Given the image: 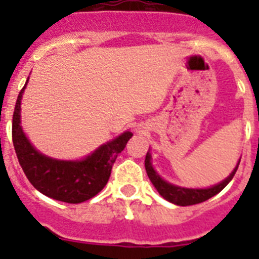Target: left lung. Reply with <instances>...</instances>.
<instances>
[{
	"label": "left lung",
	"mask_w": 259,
	"mask_h": 259,
	"mask_svg": "<svg viewBox=\"0 0 259 259\" xmlns=\"http://www.w3.org/2000/svg\"><path fill=\"white\" fill-rule=\"evenodd\" d=\"M240 159L237 162L236 167L233 168L232 172L230 174L228 178L221 182L219 184H215L210 188H184V187H179V185L171 184V183L166 182L164 179H162L161 176L158 175L157 171L153 168L152 164V154L149 152L146 153L145 157V170L148 176H149L150 182L153 183V185L155 187V189L158 191V193L161 194L164 200H167L168 202L175 203L178 206H189V205H196V203L203 202V201L209 200L212 196L218 194L222 189L228 184V183L232 180L233 175L236 174L237 167H239Z\"/></svg>",
	"instance_id": "obj_1"
}]
</instances>
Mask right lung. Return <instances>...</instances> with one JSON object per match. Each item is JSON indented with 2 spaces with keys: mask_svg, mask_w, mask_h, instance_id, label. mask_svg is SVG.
<instances>
[{
  "mask_svg": "<svg viewBox=\"0 0 259 259\" xmlns=\"http://www.w3.org/2000/svg\"><path fill=\"white\" fill-rule=\"evenodd\" d=\"M28 79L18 95L13 115L14 149L27 179L38 192L62 202L80 203L95 197L106 185L116 157L134 134L123 132L77 161H63L42 154L29 143L20 125V104Z\"/></svg>",
  "mask_w": 259,
  "mask_h": 259,
  "instance_id": "1",
  "label": "right lung"
}]
</instances>
